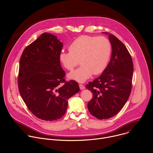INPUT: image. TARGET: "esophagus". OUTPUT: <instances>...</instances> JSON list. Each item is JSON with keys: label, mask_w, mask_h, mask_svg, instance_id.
Returning a JSON list of instances; mask_svg holds the SVG:
<instances>
[{"label": "esophagus", "mask_w": 153, "mask_h": 153, "mask_svg": "<svg viewBox=\"0 0 153 153\" xmlns=\"http://www.w3.org/2000/svg\"><path fill=\"white\" fill-rule=\"evenodd\" d=\"M79 87H80V90H83V89H85V86H84V85H82V84H79Z\"/></svg>", "instance_id": "esophagus-1"}]
</instances>
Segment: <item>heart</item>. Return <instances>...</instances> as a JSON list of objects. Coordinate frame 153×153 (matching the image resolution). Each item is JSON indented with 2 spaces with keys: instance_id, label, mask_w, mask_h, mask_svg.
Wrapping results in <instances>:
<instances>
[{
  "instance_id": "heart-1",
  "label": "heart",
  "mask_w": 153,
  "mask_h": 153,
  "mask_svg": "<svg viewBox=\"0 0 153 153\" xmlns=\"http://www.w3.org/2000/svg\"><path fill=\"white\" fill-rule=\"evenodd\" d=\"M70 51H62L59 60L63 66L73 71L79 63L81 66L68 74L70 79L83 82L92 75L102 73L107 67L112 53V45L103 36H80L74 40L69 47Z\"/></svg>"
}]
</instances>
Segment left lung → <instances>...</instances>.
Returning a JSON list of instances; mask_svg holds the SVG:
<instances>
[{"mask_svg":"<svg viewBox=\"0 0 153 153\" xmlns=\"http://www.w3.org/2000/svg\"><path fill=\"white\" fill-rule=\"evenodd\" d=\"M103 33L109 35L111 43V60L102 74L86 85L93 94L88 110L100 120L110 119L122 110L131 91L133 75L132 58L123 43L112 34Z\"/></svg>","mask_w":153,"mask_h":153,"instance_id":"left-lung-1","label":"left lung"}]
</instances>
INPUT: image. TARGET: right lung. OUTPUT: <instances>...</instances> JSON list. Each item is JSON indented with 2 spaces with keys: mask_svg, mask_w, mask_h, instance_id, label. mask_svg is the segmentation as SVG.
<instances>
[{
  "mask_svg": "<svg viewBox=\"0 0 153 153\" xmlns=\"http://www.w3.org/2000/svg\"><path fill=\"white\" fill-rule=\"evenodd\" d=\"M62 47L56 36L44 33L25 48L20 59V94L28 110L43 120L60 119L68 100L80 91L77 82L65 80L59 60Z\"/></svg>",
  "mask_w": 153,
  "mask_h": 153,
  "instance_id": "obj_1",
  "label": "right lung"
}]
</instances>
